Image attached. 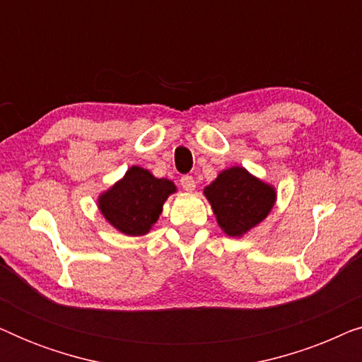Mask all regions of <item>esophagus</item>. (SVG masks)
<instances>
[{"label":"esophagus","instance_id":"34e87169","mask_svg":"<svg viewBox=\"0 0 362 362\" xmlns=\"http://www.w3.org/2000/svg\"><path fill=\"white\" fill-rule=\"evenodd\" d=\"M181 186H182V189H185V191L192 192V191L196 189L194 177H192V176H182L181 177Z\"/></svg>","mask_w":362,"mask_h":362}]
</instances>
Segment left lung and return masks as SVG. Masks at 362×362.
<instances>
[{
	"mask_svg": "<svg viewBox=\"0 0 362 362\" xmlns=\"http://www.w3.org/2000/svg\"><path fill=\"white\" fill-rule=\"evenodd\" d=\"M221 230L229 237H244L267 219L276 202L274 185L252 175L244 166L221 171L204 187Z\"/></svg>",
	"mask_w": 362,
	"mask_h": 362,
	"instance_id": "1",
	"label": "left lung"
}]
</instances>
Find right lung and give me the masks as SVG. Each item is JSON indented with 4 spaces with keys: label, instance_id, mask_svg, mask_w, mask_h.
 Returning <instances> with one entry per match:
<instances>
[{
    "label": "right lung",
    "instance_id": "add662e5",
    "mask_svg": "<svg viewBox=\"0 0 362 362\" xmlns=\"http://www.w3.org/2000/svg\"><path fill=\"white\" fill-rule=\"evenodd\" d=\"M176 185L156 177L150 170L133 165L123 177L97 197L100 214L123 235H146L163 212V204L175 194Z\"/></svg>",
    "mask_w": 362,
    "mask_h": 362
}]
</instances>
